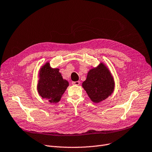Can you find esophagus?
I'll use <instances>...</instances> for the list:
<instances>
[{"mask_svg":"<svg viewBox=\"0 0 152 152\" xmlns=\"http://www.w3.org/2000/svg\"><path fill=\"white\" fill-rule=\"evenodd\" d=\"M80 82L79 81H77V82H72V85H80Z\"/></svg>","mask_w":152,"mask_h":152,"instance_id":"34e87169","label":"esophagus"}]
</instances>
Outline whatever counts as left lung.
Masks as SVG:
<instances>
[{
    "instance_id": "8db88e82",
    "label": "left lung",
    "mask_w": 152,
    "mask_h": 152,
    "mask_svg": "<svg viewBox=\"0 0 152 152\" xmlns=\"http://www.w3.org/2000/svg\"><path fill=\"white\" fill-rule=\"evenodd\" d=\"M83 88L94 103H99L113 93L114 82L111 72L103 63L91 69L86 80L82 83Z\"/></svg>"
}]
</instances>
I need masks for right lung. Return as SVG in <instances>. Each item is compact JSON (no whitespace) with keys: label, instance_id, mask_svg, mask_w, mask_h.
Wrapping results in <instances>:
<instances>
[{"label":"right lung","instance_id":"1","mask_svg":"<svg viewBox=\"0 0 152 152\" xmlns=\"http://www.w3.org/2000/svg\"><path fill=\"white\" fill-rule=\"evenodd\" d=\"M38 91L42 98L51 103L59 102L69 86V82L63 79L59 69H52L49 62L43 66L39 73Z\"/></svg>","mask_w":152,"mask_h":152}]
</instances>
